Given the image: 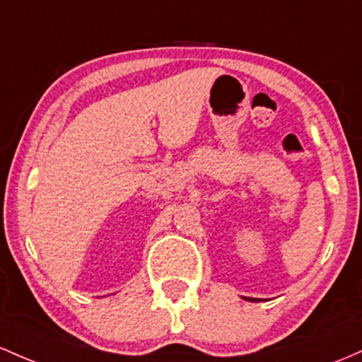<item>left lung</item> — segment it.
<instances>
[{
    "label": "left lung",
    "mask_w": 362,
    "mask_h": 362,
    "mask_svg": "<svg viewBox=\"0 0 362 362\" xmlns=\"http://www.w3.org/2000/svg\"><path fill=\"white\" fill-rule=\"evenodd\" d=\"M244 299H247V300H252V303H256V300H254V299H249V297H244Z\"/></svg>",
    "instance_id": "1"
}]
</instances>
